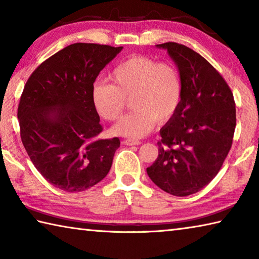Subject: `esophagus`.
<instances>
[{
	"mask_svg": "<svg viewBox=\"0 0 259 259\" xmlns=\"http://www.w3.org/2000/svg\"><path fill=\"white\" fill-rule=\"evenodd\" d=\"M123 144L126 146H136V145H140L142 143H140L139 140H136V139H125V140H123Z\"/></svg>",
	"mask_w": 259,
	"mask_h": 259,
	"instance_id": "esophagus-1",
	"label": "esophagus"
}]
</instances>
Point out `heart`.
Wrapping results in <instances>:
<instances>
[{
  "label": "heart",
  "instance_id": "heart-1",
  "mask_svg": "<svg viewBox=\"0 0 259 259\" xmlns=\"http://www.w3.org/2000/svg\"><path fill=\"white\" fill-rule=\"evenodd\" d=\"M112 83L96 82L92 87L94 109L103 119L113 121L123 112L131 97L134 111L117 122L112 133L142 138L154 128L155 121L170 120L180 105L182 80L171 63H158L148 56H133L111 73Z\"/></svg>",
  "mask_w": 259,
  "mask_h": 259
}]
</instances>
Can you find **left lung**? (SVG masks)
Masks as SVG:
<instances>
[{
    "mask_svg": "<svg viewBox=\"0 0 259 259\" xmlns=\"http://www.w3.org/2000/svg\"><path fill=\"white\" fill-rule=\"evenodd\" d=\"M167 51L182 80L180 105L159 130L158 157L147 167L155 185L167 194H196L213 180L228 156L236 129L233 94L203 56L178 43Z\"/></svg>",
    "mask_w": 259,
    "mask_h": 259,
    "instance_id": "left-lung-1",
    "label": "left lung"
}]
</instances>
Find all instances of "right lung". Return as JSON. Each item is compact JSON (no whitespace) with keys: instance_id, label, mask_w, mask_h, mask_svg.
<instances>
[{"instance_id":"add662e5","label":"right lung","mask_w":259,"mask_h":259,"mask_svg":"<svg viewBox=\"0 0 259 259\" xmlns=\"http://www.w3.org/2000/svg\"><path fill=\"white\" fill-rule=\"evenodd\" d=\"M122 49L69 45L44 61L23 88L18 106L22 144L37 171L61 190L89 189L112 166L120 140L96 139L103 128L91 93Z\"/></svg>"}]
</instances>
